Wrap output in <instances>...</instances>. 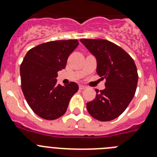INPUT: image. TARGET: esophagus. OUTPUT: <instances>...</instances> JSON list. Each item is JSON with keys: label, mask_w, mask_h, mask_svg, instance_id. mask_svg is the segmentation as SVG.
Wrapping results in <instances>:
<instances>
[{"label": "esophagus", "mask_w": 157, "mask_h": 157, "mask_svg": "<svg viewBox=\"0 0 157 157\" xmlns=\"http://www.w3.org/2000/svg\"><path fill=\"white\" fill-rule=\"evenodd\" d=\"M87 87H86V86H82V85H80L79 86V89L80 90H85V89H86Z\"/></svg>", "instance_id": "obj_1"}]
</instances>
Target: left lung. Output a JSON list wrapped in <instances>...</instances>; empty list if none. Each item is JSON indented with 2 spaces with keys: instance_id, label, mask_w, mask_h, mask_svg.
<instances>
[{
  "instance_id": "obj_1",
  "label": "left lung",
  "mask_w": 157,
  "mask_h": 157,
  "mask_svg": "<svg viewBox=\"0 0 157 157\" xmlns=\"http://www.w3.org/2000/svg\"><path fill=\"white\" fill-rule=\"evenodd\" d=\"M96 59V72L106 79L103 90H96V98L86 104L96 120L109 121L119 117L133 99L137 87V67L133 59L113 43L106 40L81 39Z\"/></svg>"
}]
</instances>
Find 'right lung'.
<instances>
[{"label":"right lung","instance_id":"obj_1","mask_svg":"<svg viewBox=\"0 0 157 157\" xmlns=\"http://www.w3.org/2000/svg\"><path fill=\"white\" fill-rule=\"evenodd\" d=\"M78 45L77 40L50 41L32 48L25 54L20 66L21 90L30 108L39 117L46 120L61 117L78 90L75 82L61 86L56 78Z\"/></svg>","mask_w":157,"mask_h":157}]
</instances>
